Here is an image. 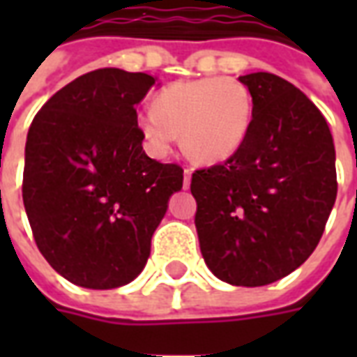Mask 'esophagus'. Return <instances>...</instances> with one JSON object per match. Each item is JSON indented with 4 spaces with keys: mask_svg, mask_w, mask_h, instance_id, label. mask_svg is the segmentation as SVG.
<instances>
[{
    "mask_svg": "<svg viewBox=\"0 0 357 357\" xmlns=\"http://www.w3.org/2000/svg\"><path fill=\"white\" fill-rule=\"evenodd\" d=\"M189 181H191V168H185L183 170V189L189 187Z\"/></svg>",
    "mask_w": 357,
    "mask_h": 357,
    "instance_id": "obj_1",
    "label": "esophagus"
}]
</instances>
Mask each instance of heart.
<instances>
[{
    "mask_svg": "<svg viewBox=\"0 0 357 357\" xmlns=\"http://www.w3.org/2000/svg\"><path fill=\"white\" fill-rule=\"evenodd\" d=\"M252 120V97L233 78L176 82L155 95L153 107L137 116L151 153L166 155L181 132L193 160L216 164L235 155Z\"/></svg>",
    "mask_w": 357,
    "mask_h": 357,
    "instance_id": "1",
    "label": "heart"
}]
</instances>
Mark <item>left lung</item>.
I'll list each match as a JSON object with an SVG mask.
<instances>
[{
	"label": "left lung",
	"instance_id": "obj_1",
	"mask_svg": "<svg viewBox=\"0 0 357 357\" xmlns=\"http://www.w3.org/2000/svg\"><path fill=\"white\" fill-rule=\"evenodd\" d=\"M252 120L225 162L193 172L195 225L210 271L237 287H262L306 262L337 199L335 145L325 118L275 74L239 76Z\"/></svg>",
	"mask_w": 357,
	"mask_h": 357
}]
</instances>
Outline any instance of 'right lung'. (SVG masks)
<instances>
[{"label":"right lung","instance_id":"right-lung-1","mask_svg":"<svg viewBox=\"0 0 357 357\" xmlns=\"http://www.w3.org/2000/svg\"><path fill=\"white\" fill-rule=\"evenodd\" d=\"M145 73L99 68L59 89L26 137L22 201L43 258L70 283L116 289L139 275L183 168L145 155L135 105Z\"/></svg>","mask_w":357,"mask_h":357}]
</instances>
